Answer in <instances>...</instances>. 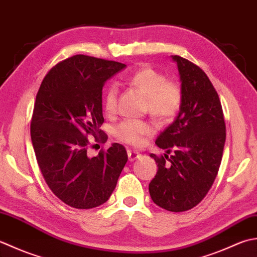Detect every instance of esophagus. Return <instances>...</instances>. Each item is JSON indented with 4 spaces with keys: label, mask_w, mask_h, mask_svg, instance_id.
Returning <instances> with one entry per match:
<instances>
[{
    "label": "esophagus",
    "mask_w": 257,
    "mask_h": 257,
    "mask_svg": "<svg viewBox=\"0 0 257 257\" xmlns=\"http://www.w3.org/2000/svg\"><path fill=\"white\" fill-rule=\"evenodd\" d=\"M127 156H128V161L130 162H133L135 160H138L141 158V154L139 152H135L132 150H127Z\"/></svg>",
    "instance_id": "esophagus-1"
}]
</instances>
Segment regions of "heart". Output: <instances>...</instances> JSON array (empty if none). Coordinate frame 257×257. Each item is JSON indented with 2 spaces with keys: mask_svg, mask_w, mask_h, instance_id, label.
Here are the masks:
<instances>
[{
  "mask_svg": "<svg viewBox=\"0 0 257 257\" xmlns=\"http://www.w3.org/2000/svg\"><path fill=\"white\" fill-rule=\"evenodd\" d=\"M127 84L139 90L148 97V108L152 116L165 121L179 112L182 104V91L175 83L169 82L165 75L150 66L134 72L126 78ZM117 88L109 85L104 95V109L107 114H113L116 108ZM151 125L142 122L127 119L115 130L119 140L135 146L142 145L144 136L152 134Z\"/></svg>",
  "mask_w": 257,
  "mask_h": 257,
  "instance_id": "1",
  "label": "heart"
}]
</instances>
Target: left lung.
Returning a JSON list of instances; mask_svg holds the SVG:
<instances>
[{
  "mask_svg": "<svg viewBox=\"0 0 257 257\" xmlns=\"http://www.w3.org/2000/svg\"><path fill=\"white\" fill-rule=\"evenodd\" d=\"M171 59L179 70L182 104L179 115L155 141L165 154L161 158L150 155L159 169L149 191L158 206L184 212L196 206L213 185L226 128L221 102L207 75L179 55H171Z\"/></svg>",
  "mask_w": 257,
  "mask_h": 257,
  "instance_id": "left-lung-1",
  "label": "left lung"
}]
</instances>
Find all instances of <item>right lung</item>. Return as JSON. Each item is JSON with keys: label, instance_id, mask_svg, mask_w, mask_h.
<instances>
[{"label": "right lung", "instance_id": "add662e5", "mask_svg": "<svg viewBox=\"0 0 257 257\" xmlns=\"http://www.w3.org/2000/svg\"><path fill=\"white\" fill-rule=\"evenodd\" d=\"M126 65L74 55L52 69L40 86L31 122L36 161L51 191L69 206L87 209L105 203L127 162L123 145L90 158L87 134L106 136L102 90Z\"/></svg>", "mask_w": 257, "mask_h": 257}]
</instances>
